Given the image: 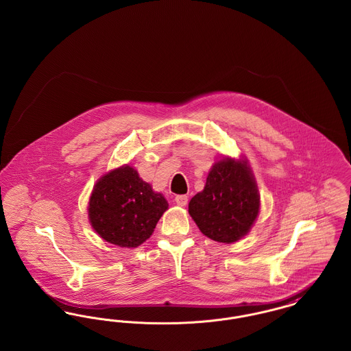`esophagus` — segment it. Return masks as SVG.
Instances as JSON below:
<instances>
[{
	"label": "esophagus",
	"instance_id": "esophagus-1",
	"mask_svg": "<svg viewBox=\"0 0 351 351\" xmlns=\"http://www.w3.org/2000/svg\"><path fill=\"white\" fill-rule=\"evenodd\" d=\"M175 201H176L178 205L185 206V205L188 204V196H185V195H178V196L175 197Z\"/></svg>",
	"mask_w": 351,
	"mask_h": 351
}]
</instances>
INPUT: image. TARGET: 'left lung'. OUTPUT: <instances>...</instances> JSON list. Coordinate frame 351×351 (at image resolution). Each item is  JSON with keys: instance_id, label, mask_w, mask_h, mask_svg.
<instances>
[{"instance_id": "left-lung-1", "label": "left lung", "mask_w": 351, "mask_h": 351, "mask_svg": "<svg viewBox=\"0 0 351 351\" xmlns=\"http://www.w3.org/2000/svg\"><path fill=\"white\" fill-rule=\"evenodd\" d=\"M261 196L246 160L225 158L210 169L204 189L188 212L208 238L233 243L249 233L259 213Z\"/></svg>"}]
</instances>
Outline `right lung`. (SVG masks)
<instances>
[{
  "label": "right lung",
  "mask_w": 351,
  "mask_h": 351,
  "mask_svg": "<svg viewBox=\"0 0 351 351\" xmlns=\"http://www.w3.org/2000/svg\"><path fill=\"white\" fill-rule=\"evenodd\" d=\"M167 209L162 193L154 192L133 167L122 166L96 183L88 215L101 238L119 247L133 249L150 238Z\"/></svg>",
  "instance_id": "add662e5"
}]
</instances>
